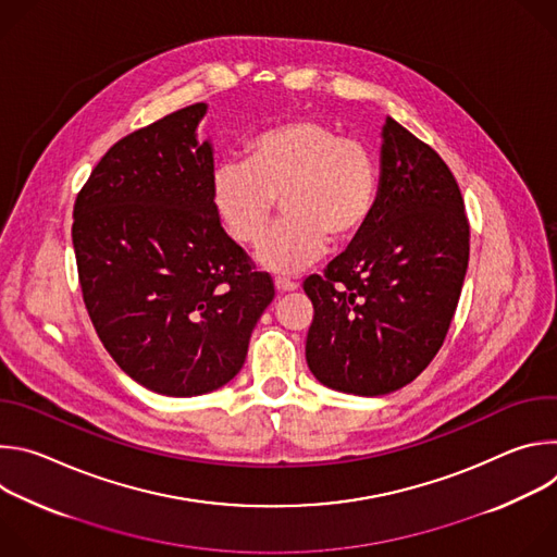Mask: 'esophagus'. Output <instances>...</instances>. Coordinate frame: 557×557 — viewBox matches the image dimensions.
<instances>
[{
  "mask_svg": "<svg viewBox=\"0 0 557 557\" xmlns=\"http://www.w3.org/2000/svg\"><path fill=\"white\" fill-rule=\"evenodd\" d=\"M273 284H275V288H277L280 293H290V290L297 288V282H293V280H288V277H275Z\"/></svg>",
  "mask_w": 557,
  "mask_h": 557,
  "instance_id": "1",
  "label": "esophagus"
}]
</instances>
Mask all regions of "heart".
I'll list each match as a JSON object with an SVG mask.
<instances>
[{
	"mask_svg": "<svg viewBox=\"0 0 557 557\" xmlns=\"http://www.w3.org/2000/svg\"><path fill=\"white\" fill-rule=\"evenodd\" d=\"M211 207L243 247L267 233L275 200L282 222L260 245L256 260L273 273H297L326 249L352 243L368 224L376 198L370 151L335 127L297 119L256 134L247 163H220L211 174Z\"/></svg>",
	"mask_w": 557,
	"mask_h": 557,
	"instance_id": "obj_1",
	"label": "heart"
}]
</instances>
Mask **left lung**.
Listing matches in <instances>:
<instances>
[{"mask_svg": "<svg viewBox=\"0 0 557 557\" xmlns=\"http://www.w3.org/2000/svg\"><path fill=\"white\" fill-rule=\"evenodd\" d=\"M467 262L469 224L449 168L387 116L368 224L324 277L304 282L314 308L306 337L314 379L357 396L414 381L443 346Z\"/></svg>", "mask_w": 557, "mask_h": 557, "instance_id": "obj_1", "label": "left lung"}]
</instances>
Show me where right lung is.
Returning a JSON list of instances; mask_svg holds the SVG:
<instances>
[{"label": "right lung", "mask_w": 557, "mask_h": 557, "mask_svg": "<svg viewBox=\"0 0 557 557\" xmlns=\"http://www.w3.org/2000/svg\"><path fill=\"white\" fill-rule=\"evenodd\" d=\"M207 103L183 108L101 158L74 202L84 301L116 366L165 396H198L245 366L275 288L211 207Z\"/></svg>", "instance_id": "add662e5"}]
</instances>
